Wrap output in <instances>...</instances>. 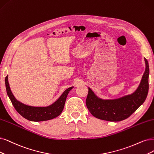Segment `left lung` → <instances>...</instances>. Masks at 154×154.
<instances>
[{
    "mask_svg": "<svg viewBox=\"0 0 154 154\" xmlns=\"http://www.w3.org/2000/svg\"><path fill=\"white\" fill-rule=\"evenodd\" d=\"M145 71L138 89L133 94L115 100L98 98L89 88L86 101L88 110L98 119L107 121H121L128 118L144 103L149 92V65L146 58Z\"/></svg>",
    "mask_w": 154,
    "mask_h": 154,
    "instance_id": "obj_1",
    "label": "left lung"
}]
</instances>
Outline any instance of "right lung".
I'll use <instances>...</instances> for the list:
<instances>
[{"label":"right lung","instance_id":"1","mask_svg":"<svg viewBox=\"0 0 154 154\" xmlns=\"http://www.w3.org/2000/svg\"><path fill=\"white\" fill-rule=\"evenodd\" d=\"M8 78V75L5 78V88H6L7 94L11 102H12L13 105L16 110L22 117L31 121L38 122L48 121L59 116L63 110L67 95L70 92V91L73 88V87H70L66 89L58 100L50 106L46 107L31 106L20 103L14 98L10 89Z\"/></svg>","mask_w":154,"mask_h":154}]
</instances>
